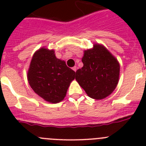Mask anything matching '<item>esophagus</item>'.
Returning <instances> with one entry per match:
<instances>
[{
	"instance_id": "obj_1",
	"label": "esophagus",
	"mask_w": 146,
	"mask_h": 146,
	"mask_svg": "<svg viewBox=\"0 0 146 146\" xmlns=\"http://www.w3.org/2000/svg\"><path fill=\"white\" fill-rule=\"evenodd\" d=\"M72 69L74 71V72H76L77 71V67L76 66H74V67H72Z\"/></svg>"
}]
</instances>
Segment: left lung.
<instances>
[{"label": "left lung", "instance_id": "8db88e82", "mask_svg": "<svg viewBox=\"0 0 146 146\" xmlns=\"http://www.w3.org/2000/svg\"><path fill=\"white\" fill-rule=\"evenodd\" d=\"M82 62L83 66L77 70L75 79L88 96L102 99L111 94L119 78L120 66L115 58L105 47L96 44L85 51Z\"/></svg>", "mask_w": 146, "mask_h": 146}]
</instances>
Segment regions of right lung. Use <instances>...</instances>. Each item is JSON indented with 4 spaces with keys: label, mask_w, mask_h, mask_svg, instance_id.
Listing matches in <instances>:
<instances>
[{
    "label": "right lung",
    "mask_w": 146,
    "mask_h": 146,
    "mask_svg": "<svg viewBox=\"0 0 146 146\" xmlns=\"http://www.w3.org/2000/svg\"><path fill=\"white\" fill-rule=\"evenodd\" d=\"M74 74L65 61L55 57L54 50L41 48L32 58L28 80L36 94L55 104L64 99Z\"/></svg>",
    "instance_id": "add662e5"
}]
</instances>
